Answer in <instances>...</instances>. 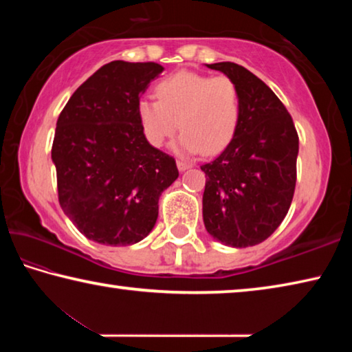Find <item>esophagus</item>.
Returning a JSON list of instances; mask_svg holds the SVG:
<instances>
[{
  "mask_svg": "<svg viewBox=\"0 0 352 352\" xmlns=\"http://www.w3.org/2000/svg\"><path fill=\"white\" fill-rule=\"evenodd\" d=\"M177 168H178V170H180V172H184V170H188V169L192 168V164L183 162V160H178V162H177Z\"/></svg>",
  "mask_w": 352,
  "mask_h": 352,
  "instance_id": "obj_1",
  "label": "esophagus"
}]
</instances>
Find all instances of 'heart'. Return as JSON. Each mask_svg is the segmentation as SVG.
<instances>
[{
    "label": "heart",
    "mask_w": 352,
    "mask_h": 352,
    "mask_svg": "<svg viewBox=\"0 0 352 352\" xmlns=\"http://www.w3.org/2000/svg\"><path fill=\"white\" fill-rule=\"evenodd\" d=\"M157 100L141 99L136 115L148 144L163 147L180 127L177 151L222 152L241 122V94L228 76L178 71L155 85Z\"/></svg>",
    "instance_id": "b5f03b06"
}]
</instances>
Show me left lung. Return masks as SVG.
Wrapping results in <instances>:
<instances>
[{"instance_id": "1", "label": "left lung", "mask_w": 352, "mask_h": 352, "mask_svg": "<svg viewBox=\"0 0 352 352\" xmlns=\"http://www.w3.org/2000/svg\"><path fill=\"white\" fill-rule=\"evenodd\" d=\"M206 67L234 80L241 122L225 151L200 166L206 174L205 228L223 245L253 247L275 233L290 208L298 133L287 109L259 77L233 62Z\"/></svg>"}]
</instances>
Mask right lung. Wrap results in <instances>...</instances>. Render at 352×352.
<instances>
[{"mask_svg": "<svg viewBox=\"0 0 352 352\" xmlns=\"http://www.w3.org/2000/svg\"><path fill=\"white\" fill-rule=\"evenodd\" d=\"M163 69L153 62L107 63L57 119L51 158L58 204L83 236L102 245L144 239L160 195L178 178L175 160L148 144L136 115L141 94Z\"/></svg>", "mask_w": 352, "mask_h": 352, "instance_id": "add662e5", "label": "right lung"}]
</instances>
